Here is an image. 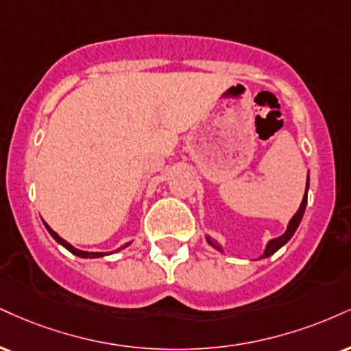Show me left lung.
<instances>
[{
	"instance_id": "1",
	"label": "left lung",
	"mask_w": 351,
	"mask_h": 351,
	"mask_svg": "<svg viewBox=\"0 0 351 351\" xmlns=\"http://www.w3.org/2000/svg\"><path fill=\"white\" fill-rule=\"evenodd\" d=\"M307 191H309V175H307L306 193H304L302 202H301V206H299L298 213L294 214L293 219H291V221H289V223H288V229H286L285 234L280 235V237H276V239H271V240H269V242L267 243V248H265L263 255H261L260 258H268V256H271L273 253H276V252L280 250V248L282 247V245H286V243H288L289 240H291V237H293V235H294V232L298 230L299 223H301V221H302L304 210H306V206H307ZM206 240H208V243L210 245V247H214V248H216V250H219V252H222V253H223L222 247H221V245H219V243L216 242V240H214V239H210L209 235H208V237H206Z\"/></svg>"
}]
</instances>
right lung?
Wrapping results in <instances>:
<instances>
[{
  "instance_id": "1",
  "label": "right lung",
  "mask_w": 351,
  "mask_h": 351,
  "mask_svg": "<svg viewBox=\"0 0 351 351\" xmlns=\"http://www.w3.org/2000/svg\"><path fill=\"white\" fill-rule=\"evenodd\" d=\"M44 226H45V229L49 230V234L52 235V237H53L55 240H57L58 243L63 245V247H65L66 250H69V252L73 253V255L82 256V258H99V256H106V255H111V253H112V252H106V253H103V252H84V250H78V248H75L73 245L66 242V240H63V239L60 237V235L57 234V232H53L52 229H50L47 222H44ZM129 245H130V242H129V243H125V245H122V247H119V248H117V250H114V252H121V250H124V248H125V247H129Z\"/></svg>"
}]
</instances>
